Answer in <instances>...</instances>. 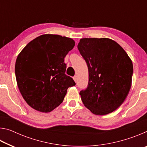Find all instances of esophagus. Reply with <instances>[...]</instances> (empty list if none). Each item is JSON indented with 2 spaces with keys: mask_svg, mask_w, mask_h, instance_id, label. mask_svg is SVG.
Instances as JSON below:
<instances>
[{
  "mask_svg": "<svg viewBox=\"0 0 147 147\" xmlns=\"http://www.w3.org/2000/svg\"><path fill=\"white\" fill-rule=\"evenodd\" d=\"M73 79H74V82H77V80H78V78H77V76H76H76H74L73 77Z\"/></svg>",
  "mask_w": 147,
  "mask_h": 147,
  "instance_id": "34e87169",
  "label": "esophagus"
}]
</instances>
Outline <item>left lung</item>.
<instances>
[{
    "mask_svg": "<svg viewBox=\"0 0 147 147\" xmlns=\"http://www.w3.org/2000/svg\"><path fill=\"white\" fill-rule=\"evenodd\" d=\"M89 71L88 88L80 92L87 108L95 115L113 112L127 97L133 64L125 51L109 38H83L78 45Z\"/></svg>",
    "mask_w": 147,
    "mask_h": 147,
    "instance_id": "8db88e82",
    "label": "left lung"
}]
</instances>
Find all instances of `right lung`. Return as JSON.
I'll return each instance as SVG.
<instances>
[{"mask_svg":"<svg viewBox=\"0 0 147 147\" xmlns=\"http://www.w3.org/2000/svg\"><path fill=\"white\" fill-rule=\"evenodd\" d=\"M73 39L44 34L31 41L17 56L15 71L24 100L41 112L53 111L63 102L69 87L75 86L65 74L64 58L73 49Z\"/></svg>","mask_w":147,"mask_h":147,"instance_id":"right-lung-1","label":"right lung"}]
</instances>
